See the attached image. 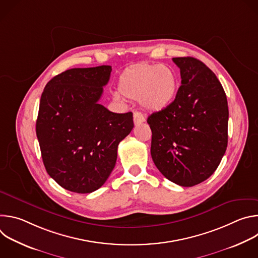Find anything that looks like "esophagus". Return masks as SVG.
Segmentation results:
<instances>
[{
	"label": "esophagus",
	"instance_id": "obj_1",
	"mask_svg": "<svg viewBox=\"0 0 258 258\" xmlns=\"http://www.w3.org/2000/svg\"><path fill=\"white\" fill-rule=\"evenodd\" d=\"M145 120L146 119H145V117H144V115L142 113H140V112H135L134 113V123L136 125L145 122Z\"/></svg>",
	"mask_w": 258,
	"mask_h": 258
}]
</instances>
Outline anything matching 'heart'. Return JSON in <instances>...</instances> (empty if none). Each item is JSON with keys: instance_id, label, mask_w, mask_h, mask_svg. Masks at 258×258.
<instances>
[{"instance_id": "1", "label": "heart", "mask_w": 258, "mask_h": 258, "mask_svg": "<svg viewBox=\"0 0 258 258\" xmlns=\"http://www.w3.org/2000/svg\"><path fill=\"white\" fill-rule=\"evenodd\" d=\"M178 89L175 72L161 64L142 63L130 67L119 78L118 90L122 96L139 100L149 111L157 112L167 108L174 100ZM115 99H120L118 93Z\"/></svg>"}]
</instances>
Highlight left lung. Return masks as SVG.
I'll return each mask as SVG.
<instances>
[{
  "mask_svg": "<svg viewBox=\"0 0 258 258\" xmlns=\"http://www.w3.org/2000/svg\"><path fill=\"white\" fill-rule=\"evenodd\" d=\"M181 86L164 110L147 122L152 131L151 156L159 171L181 187H193L217 168L228 146L229 108L222 84L193 57L172 58Z\"/></svg>",
  "mask_w": 258,
  "mask_h": 258,
  "instance_id": "1",
  "label": "left lung"
}]
</instances>
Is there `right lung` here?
<instances>
[{
	"mask_svg": "<svg viewBox=\"0 0 258 258\" xmlns=\"http://www.w3.org/2000/svg\"><path fill=\"white\" fill-rule=\"evenodd\" d=\"M111 66L72 68L45 87L36 119L42 158L62 188L80 194L104 185L118 144L134 127L133 113H113L99 104Z\"/></svg>",
	"mask_w": 258,
	"mask_h": 258,
	"instance_id": "add662e5",
	"label": "right lung"
}]
</instances>
